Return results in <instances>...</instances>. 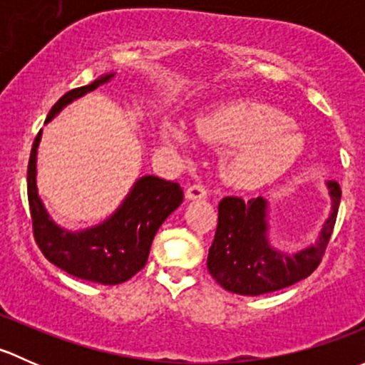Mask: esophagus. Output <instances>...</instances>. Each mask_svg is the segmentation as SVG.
Returning a JSON list of instances; mask_svg holds the SVG:
<instances>
[{"label":"esophagus","instance_id":"34e87169","mask_svg":"<svg viewBox=\"0 0 365 365\" xmlns=\"http://www.w3.org/2000/svg\"><path fill=\"white\" fill-rule=\"evenodd\" d=\"M185 196H187V200H190V201L206 200V196H208V190L205 189V185H200V183H194V185H190L189 189H187Z\"/></svg>","mask_w":365,"mask_h":365}]
</instances>
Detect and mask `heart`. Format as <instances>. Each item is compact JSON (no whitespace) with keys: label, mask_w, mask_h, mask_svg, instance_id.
I'll list each match as a JSON object with an SVG mask.
<instances>
[{"label":"heart","mask_w":365,"mask_h":365,"mask_svg":"<svg viewBox=\"0 0 365 365\" xmlns=\"http://www.w3.org/2000/svg\"><path fill=\"white\" fill-rule=\"evenodd\" d=\"M196 132L206 143L230 146L222 159L224 178L240 189H257L292 169L305 148L304 135L279 109L256 101H231L197 118ZM160 138L187 152L192 132L183 121L164 118Z\"/></svg>","instance_id":"b5f03b06"}]
</instances>
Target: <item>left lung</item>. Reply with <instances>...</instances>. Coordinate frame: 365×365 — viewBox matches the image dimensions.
I'll return each mask as SVG.
<instances>
[{
	"mask_svg": "<svg viewBox=\"0 0 365 365\" xmlns=\"http://www.w3.org/2000/svg\"><path fill=\"white\" fill-rule=\"evenodd\" d=\"M327 185L332 197L330 217L323 224L318 242L297 254L277 251L268 242V203L263 197L249 201L224 197L219 203V222L206 263L212 277L227 292L251 297L277 292L309 277L322 263L341 203L339 183Z\"/></svg>",
	"mask_w": 365,
	"mask_h": 365,
	"instance_id": "left-lung-1",
	"label": "left lung"
}]
</instances>
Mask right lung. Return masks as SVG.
<instances>
[{"mask_svg": "<svg viewBox=\"0 0 365 365\" xmlns=\"http://www.w3.org/2000/svg\"><path fill=\"white\" fill-rule=\"evenodd\" d=\"M113 76L114 73H108L88 86L67 91L53 106L46 123L72 101L109 83ZM40 135L42 130L33 141L28 164L29 213L33 237L38 249L51 263L83 281L113 286L134 277L148 261L150 247L157 230L182 205V187L159 176H143L109 219L90 230L72 233L53 222L38 197L36 148Z\"/></svg>", "mask_w": 365, "mask_h": 365, "instance_id": "obj_1", "label": "right lung"}]
</instances>
